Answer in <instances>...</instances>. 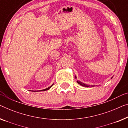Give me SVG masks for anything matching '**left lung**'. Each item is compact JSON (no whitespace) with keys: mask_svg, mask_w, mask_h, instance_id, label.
<instances>
[{"mask_svg":"<svg viewBox=\"0 0 128 128\" xmlns=\"http://www.w3.org/2000/svg\"><path fill=\"white\" fill-rule=\"evenodd\" d=\"M113 77H112L111 78V79H112V78H113ZM75 79H76V76L75 75ZM77 83H78V84H79L80 85V86H83V87H94V86H95V85H88V84H85V83H83V82H80V81H79V80H77ZM96 86H97V85H96Z\"/></svg>","mask_w":128,"mask_h":128,"instance_id":"8db88e82","label":"left lung"}]
</instances>
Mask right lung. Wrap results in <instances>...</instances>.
I'll use <instances>...</instances> for the list:
<instances>
[{
	"label": "right lung",
	"instance_id": "add662e5",
	"mask_svg": "<svg viewBox=\"0 0 128 128\" xmlns=\"http://www.w3.org/2000/svg\"><path fill=\"white\" fill-rule=\"evenodd\" d=\"M53 85V84L52 85V86H50V87H48V88H45V89H44V90H40V91H46V90H49V89H50V88H51V87H52V86ZM35 91H34V92H35Z\"/></svg>",
	"mask_w": 128,
	"mask_h": 128
}]
</instances>
